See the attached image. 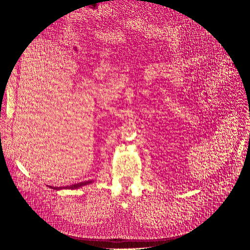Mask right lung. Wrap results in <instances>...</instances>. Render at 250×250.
I'll list each match as a JSON object with an SVG mask.
<instances>
[{"mask_svg": "<svg viewBox=\"0 0 250 250\" xmlns=\"http://www.w3.org/2000/svg\"><path fill=\"white\" fill-rule=\"evenodd\" d=\"M93 180H88V181H82V183H79V184H75V185H71V186H66V187H51V188H54V190H62V188H69V190H75V188H79L83 186H86V185H89L92 184Z\"/></svg>", "mask_w": 250, "mask_h": 250, "instance_id": "1", "label": "right lung"}]
</instances>
